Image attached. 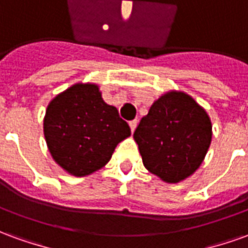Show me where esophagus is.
Masks as SVG:
<instances>
[{
	"label": "esophagus",
	"instance_id": "esophagus-1",
	"mask_svg": "<svg viewBox=\"0 0 248 248\" xmlns=\"http://www.w3.org/2000/svg\"><path fill=\"white\" fill-rule=\"evenodd\" d=\"M129 124H130V129H131V131L134 133L135 127H137V124H138V121H137V119H134V121H130Z\"/></svg>",
	"mask_w": 248,
	"mask_h": 248
}]
</instances>
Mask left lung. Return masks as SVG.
I'll return each instance as SVG.
<instances>
[{
  "mask_svg": "<svg viewBox=\"0 0 248 248\" xmlns=\"http://www.w3.org/2000/svg\"><path fill=\"white\" fill-rule=\"evenodd\" d=\"M213 138L207 111L186 93L171 90L151 105L134 131L145 167L166 183H178L202 165Z\"/></svg>",
  "mask_w": 248,
  "mask_h": 248,
  "instance_id": "8db88e82",
  "label": "left lung"
}]
</instances>
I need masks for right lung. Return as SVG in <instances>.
I'll return each instance as SVG.
<instances>
[{
	"mask_svg": "<svg viewBox=\"0 0 248 248\" xmlns=\"http://www.w3.org/2000/svg\"><path fill=\"white\" fill-rule=\"evenodd\" d=\"M131 134L97 83H76L53 98L44 118L46 145L57 165L74 177L102 169Z\"/></svg>",
	"mask_w": 248,
	"mask_h": 248,
	"instance_id": "add662e5",
	"label": "right lung"
}]
</instances>
